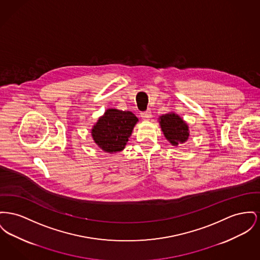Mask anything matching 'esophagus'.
<instances>
[{
	"label": "esophagus",
	"instance_id": "esophagus-1",
	"mask_svg": "<svg viewBox=\"0 0 260 260\" xmlns=\"http://www.w3.org/2000/svg\"><path fill=\"white\" fill-rule=\"evenodd\" d=\"M140 117H141L143 120L148 121V120L151 118V111L147 110V111H145V112H142V113L140 114Z\"/></svg>",
	"mask_w": 260,
	"mask_h": 260
}]
</instances>
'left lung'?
I'll use <instances>...</instances> for the list:
<instances>
[{
  "instance_id": "left-lung-1",
  "label": "left lung",
  "mask_w": 260,
  "mask_h": 260,
  "mask_svg": "<svg viewBox=\"0 0 260 260\" xmlns=\"http://www.w3.org/2000/svg\"><path fill=\"white\" fill-rule=\"evenodd\" d=\"M159 120L162 132L172 145L177 146L187 140L189 137L188 125L179 115L168 113L161 116Z\"/></svg>"
}]
</instances>
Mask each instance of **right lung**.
<instances>
[{
    "instance_id": "right-lung-1",
    "label": "right lung",
    "mask_w": 260,
    "mask_h": 260,
    "mask_svg": "<svg viewBox=\"0 0 260 260\" xmlns=\"http://www.w3.org/2000/svg\"><path fill=\"white\" fill-rule=\"evenodd\" d=\"M138 121L136 115L129 111L108 109L93 125L92 138L105 152L122 151Z\"/></svg>"
}]
</instances>
